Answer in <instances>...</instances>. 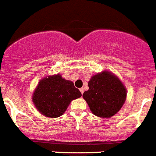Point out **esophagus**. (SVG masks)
Segmentation results:
<instances>
[{
	"instance_id": "obj_1",
	"label": "esophagus",
	"mask_w": 156,
	"mask_h": 156,
	"mask_svg": "<svg viewBox=\"0 0 156 156\" xmlns=\"http://www.w3.org/2000/svg\"><path fill=\"white\" fill-rule=\"evenodd\" d=\"M80 92H81L82 94H83V92H84V89H83V88H80Z\"/></svg>"
}]
</instances>
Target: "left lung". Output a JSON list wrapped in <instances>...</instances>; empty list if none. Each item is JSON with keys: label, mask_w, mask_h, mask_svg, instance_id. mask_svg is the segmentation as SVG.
I'll use <instances>...</instances> for the list:
<instances>
[{"label": "left lung", "mask_w": 156, "mask_h": 156, "mask_svg": "<svg viewBox=\"0 0 156 156\" xmlns=\"http://www.w3.org/2000/svg\"><path fill=\"white\" fill-rule=\"evenodd\" d=\"M88 86L89 90L84 92L83 97L91 112L99 118H112L125 102L127 89L112 72L102 71L94 75Z\"/></svg>", "instance_id": "1"}]
</instances>
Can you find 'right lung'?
Segmentation results:
<instances>
[{
	"instance_id": "obj_1",
	"label": "right lung",
	"mask_w": 156,
	"mask_h": 156,
	"mask_svg": "<svg viewBox=\"0 0 156 156\" xmlns=\"http://www.w3.org/2000/svg\"><path fill=\"white\" fill-rule=\"evenodd\" d=\"M81 95L73 82L57 74L40 80L32 95V101L41 115L55 118L61 116L71 101Z\"/></svg>"
}]
</instances>
